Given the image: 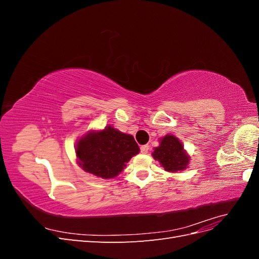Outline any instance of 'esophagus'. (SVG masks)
<instances>
[{"label": "esophagus", "instance_id": "34e87169", "mask_svg": "<svg viewBox=\"0 0 259 259\" xmlns=\"http://www.w3.org/2000/svg\"><path fill=\"white\" fill-rule=\"evenodd\" d=\"M140 151H142V153H144V154L148 153L149 152V146L148 145L142 146V147H140Z\"/></svg>", "mask_w": 259, "mask_h": 259}]
</instances>
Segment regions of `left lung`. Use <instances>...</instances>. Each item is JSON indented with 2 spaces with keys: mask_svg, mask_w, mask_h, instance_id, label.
<instances>
[{
  "mask_svg": "<svg viewBox=\"0 0 259 259\" xmlns=\"http://www.w3.org/2000/svg\"><path fill=\"white\" fill-rule=\"evenodd\" d=\"M152 156L169 173L185 170L190 162V155L185 150L183 143L170 134L160 138V145L154 148Z\"/></svg>",
  "mask_w": 259,
  "mask_h": 259,
  "instance_id": "left-lung-1",
  "label": "left lung"
}]
</instances>
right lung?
<instances>
[{"label":"right lung","mask_w":259,"mask_h":259,"mask_svg":"<svg viewBox=\"0 0 259 259\" xmlns=\"http://www.w3.org/2000/svg\"><path fill=\"white\" fill-rule=\"evenodd\" d=\"M140 149L134 137L111 125L104 130H91L77 139L76 163L86 173L103 179L114 178Z\"/></svg>","instance_id":"obj_1"}]
</instances>
